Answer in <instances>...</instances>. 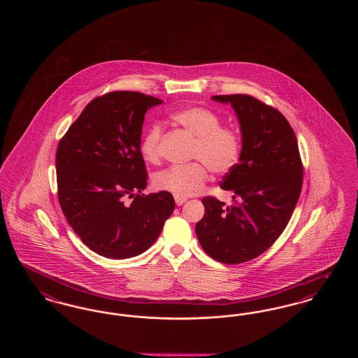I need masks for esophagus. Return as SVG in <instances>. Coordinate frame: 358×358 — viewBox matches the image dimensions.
<instances>
[{"label": "esophagus", "instance_id": "34e87169", "mask_svg": "<svg viewBox=\"0 0 358 358\" xmlns=\"http://www.w3.org/2000/svg\"><path fill=\"white\" fill-rule=\"evenodd\" d=\"M174 200H176V204L178 205V206H180V205L185 204L187 201V199H185V197H178V196H176V197H174Z\"/></svg>", "mask_w": 358, "mask_h": 358}]
</instances>
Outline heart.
I'll list each match as a JSON object with an SVG mask.
<instances>
[{
    "instance_id": "b5f03b06",
    "label": "heart",
    "mask_w": 358,
    "mask_h": 358,
    "mask_svg": "<svg viewBox=\"0 0 358 358\" xmlns=\"http://www.w3.org/2000/svg\"><path fill=\"white\" fill-rule=\"evenodd\" d=\"M174 123L196 136L192 164L171 166L154 177V185L171 192L178 197H189L199 193L208 181V168L216 174L231 171L241 153V136L235 127L220 126V118L212 110L201 106H189L171 115ZM162 126L154 123L141 142V153L146 161L155 162L159 158Z\"/></svg>"
}]
</instances>
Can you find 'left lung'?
Listing matches in <instances>:
<instances>
[{
    "label": "left lung",
    "mask_w": 358,
    "mask_h": 358,
    "mask_svg": "<svg viewBox=\"0 0 358 358\" xmlns=\"http://www.w3.org/2000/svg\"><path fill=\"white\" fill-rule=\"evenodd\" d=\"M229 103L241 131L238 162L222 178L235 205L204 197L196 235L205 252L225 264L248 262L267 251L285 231L298 203L303 168L287 120L250 95H216Z\"/></svg>",
    "instance_id": "8db88e82"
}]
</instances>
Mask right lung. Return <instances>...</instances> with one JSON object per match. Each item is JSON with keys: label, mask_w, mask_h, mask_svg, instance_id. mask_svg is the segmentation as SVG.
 Listing matches in <instances>:
<instances>
[{"label": "right lung", "mask_w": 358, "mask_h": 358, "mask_svg": "<svg viewBox=\"0 0 358 358\" xmlns=\"http://www.w3.org/2000/svg\"><path fill=\"white\" fill-rule=\"evenodd\" d=\"M162 103L136 91L108 92L88 103L59 142V203L75 234L98 255L129 259L145 252L174 210L169 192L142 193L148 184L143 120Z\"/></svg>", "instance_id": "add662e5"}]
</instances>
